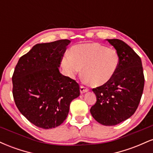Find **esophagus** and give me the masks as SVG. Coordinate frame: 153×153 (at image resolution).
Segmentation results:
<instances>
[{"instance_id":"34e87169","label":"esophagus","mask_w":153,"mask_h":153,"mask_svg":"<svg viewBox=\"0 0 153 153\" xmlns=\"http://www.w3.org/2000/svg\"><path fill=\"white\" fill-rule=\"evenodd\" d=\"M80 94H84V93L88 92V89L86 87H84L82 86V85H80Z\"/></svg>"}]
</instances>
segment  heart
<instances>
[{
  "instance_id": "1",
  "label": "heart",
  "mask_w": 153,
  "mask_h": 153,
  "mask_svg": "<svg viewBox=\"0 0 153 153\" xmlns=\"http://www.w3.org/2000/svg\"><path fill=\"white\" fill-rule=\"evenodd\" d=\"M119 64V54L114 49L99 43L75 45L71 54L63 57L62 66L65 74L73 78L81 71L87 81L95 86L109 82L117 73Z\"/></svg>"
}]
</instances>
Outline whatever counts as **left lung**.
<instances>
[{
  "mask_svg": "<svg viewBox=\"0 0 153 153\" xmlns=\"http://www.w3.org/2000/svg\"><path fill=\"white\" fill-rule=\"evenodd\" d=\"M106 41L119 54V67L109 82L93 89L96 102L90 111L100 124L114 126L134 114L143 95L145 78L141 59L129 45L118 39Z\"/></svg>",
  "mask_w": 153,
  "mask_h": 153,
  "instance_id": "obj_1",
  "label": "left lung"
}]
</instances>
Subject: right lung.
Wrapping results in <instances>:
<instances>
[{
	"mask_svg": "<svg viewBox=\"0 0 153 153\" xmlns=\"http://www.w3.org/2000/svg\"><path fill=\"white\" fill-rule=\"evenodd\" d=\"M68 39L34 45L19 59L12 77L19 111L36 127L52 129L65 120L70 104L80 96L79 85L59 73Z\"/></svg>",
	"mask_w": 153,
	"mask_h": 153,
	"instance_id": "obj_1",
	"label": "right lung"
}]
</instances>
